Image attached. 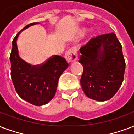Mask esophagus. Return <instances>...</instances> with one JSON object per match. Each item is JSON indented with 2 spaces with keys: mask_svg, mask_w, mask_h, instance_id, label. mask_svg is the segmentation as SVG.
I'll return each instance as SVG.
<instances>
[{
  "mask_svg": "<svg viewBox=\"0 0 134 134\" xmlns=\"http://www.w3.org/2000/svg\"><path fill=\"white\" fill-rule=\"evenodd\" d=\"M65 58L68 63H73L74 61L77 60V53H76V49L75 48H71L66 52L65 55Z\"/></svg>",
  "mask_w": 134,
  "mask_h": 134,
  "instance_id": "esophagus-1",
  "label": "esophagus"
}]
</instances>
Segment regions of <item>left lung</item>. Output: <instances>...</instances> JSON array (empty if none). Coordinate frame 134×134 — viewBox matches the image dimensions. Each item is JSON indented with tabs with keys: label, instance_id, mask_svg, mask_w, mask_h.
Returning a JSON list of instances; mask_svg holds the SVG:
<instances>
[{
	"label": "left lung",
	"instance_id": "8db88e82",
	"mask_svg": "<svg viewBox=\"0 0 134 134\" xmlns=\"http://www.w3.org/2000/svg\"><path fill=\"white\" fill-rule=\"evenodd\" d=\"M79 51V62L83 67L80 83L86 96L98 101L112 98L123 82L126 67L115 34L92 38Z\"/></svg>",
	"mask_w": 134,
	"mask_h": 134
}]
</instances>
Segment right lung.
I'll list each match as a JSON object with an SVG mask.
<instances>
[{
    "label": "right lung",
    "instance_id": "1",
    "mask_svg": "<svg viewBox=\"0 0 134 134\" xmlns=\"http://www.w3.org/2000/svg\"><path fill=\"white\" fill-rule=\"evenodd\" d=\"M38 23H31L18 32L13 41L10 60L11 78L17 94L29 103L41 106L53 98L59 78L69 64L65 58L58 55L52 56L38 65H30L20 58L17 44L19 34Z\"/></svg>",
    "mask_w": 134,
    "mask_h": 134
}]
</instances>
